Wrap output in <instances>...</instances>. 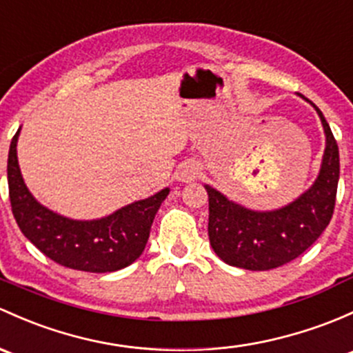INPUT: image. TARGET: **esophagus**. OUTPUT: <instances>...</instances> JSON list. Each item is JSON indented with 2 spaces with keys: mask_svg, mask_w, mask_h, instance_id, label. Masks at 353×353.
Returning <instances> with one entry per match:
<instances>
[{
  "mask_svg": "<svg viewBox=\"0 0 353 353\" xmlns=\"http://www.w3.org/2000/svg\"><path fill=\"white\" fill-rule=\"evenodd\" d=\"M199 174V167L196 164H189L184 167L183 170H181V179L184 181V183H188V181H192L196 179Z\"/></svg>",
  "mask_w": 353,
  "mask_h": 353,
  "instance_id": "34e87169",
  "label": "esophagus"
}]
</instances>
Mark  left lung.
Listing matches in <instances>:
<instances>
[{"mask_svg":"<svg viewBox=\"0 0 353 353\" xmlns=\"http://www.w3.org/2000/svg\"><path fill=\"white\" fill-rule=\"evenodd\" d=\"M311 105L323 125L326 147L316 181L298 199L279 210L254 211L205 186L210 243L228 265L270 270L288 264L316 242L332 220L340 177L339 145L323 113L314 103Z\"/></svg>","mask_w":353,"mask_h":353,"instance_id":"1","label":"left lung"}]
</instances>
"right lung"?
<instances>
[{
    "mask_svg": "<svg viewBox=\"0 0 353 353\" xmlns=\"http://www.w3.org/2000/svg\"><path fill=\"white\" fill-rule=\"evenodd\" d=\"M18 135L20 130L8 154L10 201L14 220L30 242L50 261L84 272H114L135 262L169 188L99 220H70L40 205L25 186L17 157Z\"/></svg>",
    "mask_w": 353,
    "mask_h": 353,
    "instance_id": "add662e5",
    "label": "right lung"
}]
</instances>
